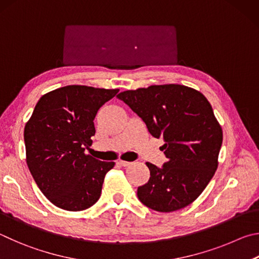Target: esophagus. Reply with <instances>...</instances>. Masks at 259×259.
<instances>
[{"mask_svg": "<svg viewBox=\"0 0 259 259\" xmlns=\"http://www.w3.org/2000/svg\"><path fill=\"white\" fill-rule=\"evenodd\" d=\"M118 164H119L122 167H127V166L131 164V162L130 161H125V160H118Z\"/></svg>", "mask_w": 259, "mask_h": 259, "instance_id": "obj_1", "label": "esophagus"}]
</instances>
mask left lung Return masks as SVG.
<instances>
[{
    "instance_id": "obj_1",
    "label": "left lung",
    "mask_w": 259,
    "mask_h": 259,
    "mask_svg": "<svg viewBox=\"0 0 259 259\" xmlns=\"http://www.w3.org/2000/svg\"><path fill=\"white\" fill-rule=\"evenodd\" d=\"M117 98L161 138L167 157L162 168L147 162L148 183L138 188L143 205L160 212L189 206L200 196L219 167L223 131L201 92L180 84L127 90Z\"/></svg>"
}]
</instances>
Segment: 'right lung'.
<instances>
[{
    "label": "right lung",
    "instance_id": "obj_1",
    "mask_svg": "<svg viewBox=\"0 0 259 259\" xmlns=\"http://www.w3.org/2000/svg\"><path fill=\"white\" fill-rule=\"evenodd\" d=\"M118 89L68 85L45 93L25 125L26 162L54 206L79 211L99 200L113 161L85 153L95 134L94 118Z\"/></svg>",
    "mask_w": 259,
    "mask_h": 259
}]
</instances>
